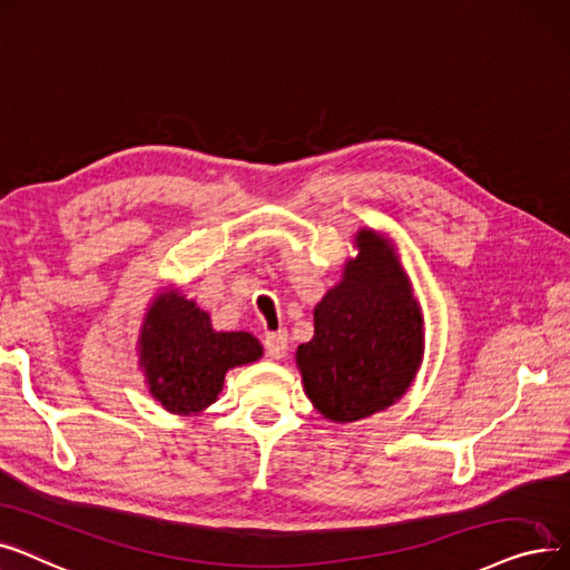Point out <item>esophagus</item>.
<instances>
[{
  "instance_id": "esophagus-1",
  "label": "esophagus",
  "mask_w": 570,
  "mask_h": 570,
  "mask_svg": "<svg viewBox=\"0 0 570 570\" xmlns=\"http://www.w3.org/2000/svg\"><path fill=\"white\" fill-rule=\"evenodd\" d=\"M266 352L268 357L274 360H283L287 355V332H276V334H266Z\"/></svg>"
}]
</instances>
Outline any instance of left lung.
Returning <instances> with one entry per match:
<instances>
[{"label": "left lung", "instance_id": "8db88e82", "mask_svg": "<svg viewBox=\"0 0 570 570\" xmlns=\"http://www.w3.org/2000/svg\"><path fill=\"white\" fill-rule=\"evenodd\" d=\"M355 250L313 311V338L294 355L315 411L341 424L394 405L424 357L422 308L394 240L362 227Z\"/></svg>", "mask_w": 570, "mask_h": 570}]
</instances>
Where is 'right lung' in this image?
Here are the masks:
<instances>
[{
	"label": "right lung",
	"instance_id": "add662e5",
	"mask_svg": "<svg viewBox=\"0 0 570 570\" xmlns=\"http://www.w3.org/2000/svg\"><path fill=\"white\" fill-rule=\"evenodd\" d=\"M139 368L148 392L174 415H199L218 401L229 368L264 355L248 332L213 330L210 315L178 289L159 292L139 330Z\"/></svg>",
	"mask_w": 570,
	"mask_h": 570
}]
</instances>
